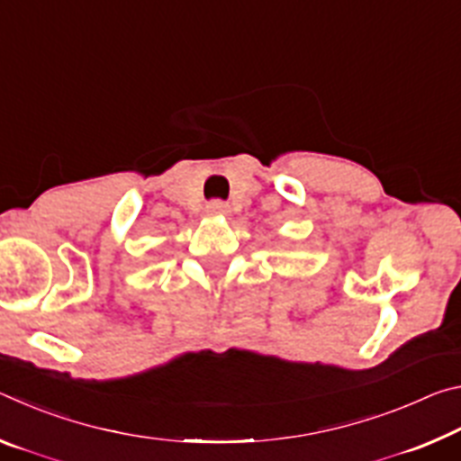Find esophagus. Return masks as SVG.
Listing matches in <instances>:
<instances>
[{
  "instance_id": "1",
  "label": "esophagus",
  "mask_w": 461,
  "mask_h": 461,
  "mask_svg": "<svg viewBox=\"0 0 461 461\" xmlns=\"http://www.w3.org/2000/svg\"><path fill=\"white\" fill-rule=\"evenodd\" d=\"M207 213L215 215V217H225V215H230V207H228V203H223V201H212V203H207Z\"/></svg>"
}]
</instances>
